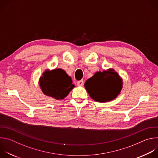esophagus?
Instances as JSON below:
<instances>
[{"label": "esophagus", "mask_w": 158, "mask_h": 158, "mask_svg": "<svg viewBox=\"0 0 158 158\" xmlns=\"http://www.w3.org/2000/svg\"><path fill=\"white\" fill-rule=\"evenodd\" d=\"M83 84H84V81H83V80L79 81H77V85H78V86H82Z\"/></svg>", "instance_id": "esophagus-1"}]
</instances>
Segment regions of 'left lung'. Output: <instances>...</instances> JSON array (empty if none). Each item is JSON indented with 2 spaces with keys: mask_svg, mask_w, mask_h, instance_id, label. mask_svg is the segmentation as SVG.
Wrapping results in <instances>:
<instances>
[{
  "mask_svg": "<svg viewBox=\"0 0 158 158\" xmlns=\"http://www.w3.org/2000/svg\"><path fill=\"white\" fill-rule=\"evenodd\" d=\"M84 87L89 96L98 102H107L114 99L123 87L122 79L114 69L96 73L88 79Z\"/></svg>",
  "mask_w": 158,
  "mask_h": 158,
  "instance_id": "obj_1",
  "label": "left lung"
}]
</instances>
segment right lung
<instances>
[{"mask_svg":"<svg viewBox=\"0 0 158 158\" xmlns=\"http://www.w3.org/2000/svg\"><path fill=\"white\" fill-rule=\"evenodd\" d=\"M43 93L57 100L63 99L75 87L71 77L61 69L46 71L39 80Z\"/></svg>","mask_w":158,"mask_h":158,"instance_id":"obj_1","label":"right lung"}]
</instances>
